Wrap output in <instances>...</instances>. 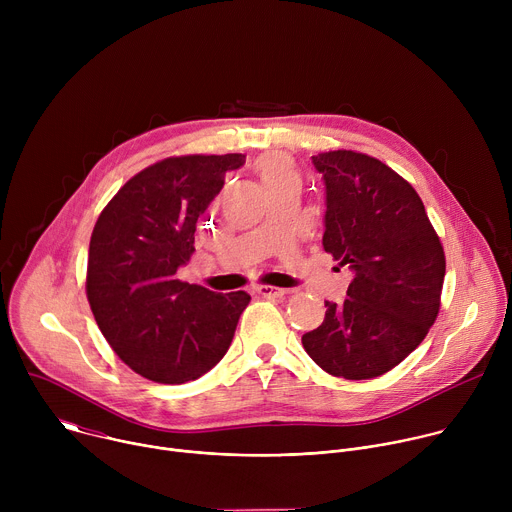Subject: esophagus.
Segmentation results:
<instances>
[{
    "mask_svg": "<svg viewBox=\"0 0 512 512\" xmlns=\"http://www.w3.org/2000/svg\"><path fill=\"white\" fill-rule=\"evenodd\" d=\"M257 291L263 298H283L287 294V289H281L275 285H261V287H257Z\"/></svg>",
    "mask_w": 512,
    "mask_h": 512,
    "instance_id": "34e87169",
    "label": "esophagus"
}]
</instances>
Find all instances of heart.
Segmentation results:
<instances>
[{
	"instance_id": "obj_1",
	"label": "heart",
	"mask_w": 512,
	"mask_h": 512,
	"mask_svg": "<svg viewBox=\"0 0 512 512\" xmlns=\"http://www.w3.org/2000/svg\"><path fill=\"white\" fill-rule=\"evenodd\" d=\"M253 170L265 186H271L283 180H298L294 160L281 152H265L257 156L253 160Z\"/></svg>"
}]
</instances>
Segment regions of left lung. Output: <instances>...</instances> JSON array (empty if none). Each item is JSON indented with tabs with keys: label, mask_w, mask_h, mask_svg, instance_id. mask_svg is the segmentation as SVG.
<instances>
[{
	"label": "left lung",
	"mask_w": 512,
	"mask_h": 512,
	"mask_svg": "<svg viewBox=\"0 0 512 512\" xmlns=\"http://www.w3.org/2000/svg\"><path fill=\"white\" fill-rule=\"evenodd\" d=\"M312 162L326 182L324 251L352 281L302 344L328 375L375 379L407 358L440 314L444 247L415 188L381 160L330 150Z\"/></svg>",
	"instance_id": "8db88e82"
}]
</instances>
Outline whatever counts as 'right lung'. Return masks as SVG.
<instances>
[{
    "label": "right lung",
    "instance_id": "1",
    "mask_svg": "<svg viewBox=\"0 0 512 512\" xmlns=\"http://www.w3.org/2000/svg\"><path fill=\"white\" fill-rule=\"evenodd\" d=\"M245 154H188L129 178L99 214L87 263V300L115 354L137 375L182 385L208 373L249 306L245 291L178 279L194 253L198 216Z\"/></svg>",
    "mask_w": 512,
    "mask_h": 512
}]
</instances>
